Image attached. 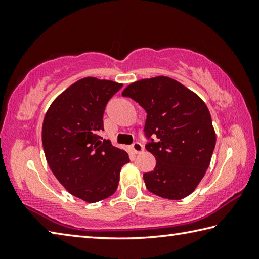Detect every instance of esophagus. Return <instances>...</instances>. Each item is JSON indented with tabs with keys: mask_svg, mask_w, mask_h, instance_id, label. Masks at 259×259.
<instances>
[{
	"mask_svg": "<svg viewBox=\"0 0 259 259\" xmlns=\"http://www.w3.org/2000/svg\"><path fill=\"white\" fill-rule=\"evenodd\" d=\"M144 151V147L140 143L136 142L134 143L133 145H131V152L134 153V154H139V153H142Z\"/></svg>",
	"mask_w": 259,
	"mask_h": 259,
	"instance_id": "34e87169",
	"label": "esophagus"
}]
</instances>
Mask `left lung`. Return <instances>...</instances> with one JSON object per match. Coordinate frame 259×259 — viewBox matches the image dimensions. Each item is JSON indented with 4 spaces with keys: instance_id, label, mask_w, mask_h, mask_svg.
<instances>
[{
    "instance_id": "1",
    "label": "left lung",
    "mask_w": 259,
    "mask_h": 259,
    "mask_svg": "<svg viewBox=\"0 0 259 259\" xmlns=\"http://www.w3.org/2000/svg\"><path fill=\"white\" fill-rule=\"evenodd\" d=\"M122 96L145 109V136L158 138L145 146L156 160L154 170L143 176L147 190L169 200L186 198L203 178L216 145L207 105L168 76L136 81Z\"/></svg>"
}]
</instances>
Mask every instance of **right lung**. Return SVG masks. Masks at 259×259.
I'll use <instances>...</instances> for the list:
<instances>
[{"label": "right lung", "instance_id": "obj_1", "mask_svg": "<svg viewBox=\"0 0 259 259\" xmlns=\"http://www.w3.org/2000/svg\"><path fill=\"white\" fill-rule=\"evenodd\" d=\"M121 83L84 77L50 105L43 120L42 144L56 178L72 195L94 203L116 191L129 155L99 136L105 107Z\"/></svg>", "mask_w": 259, "mask_h": 259}]
</instances>
